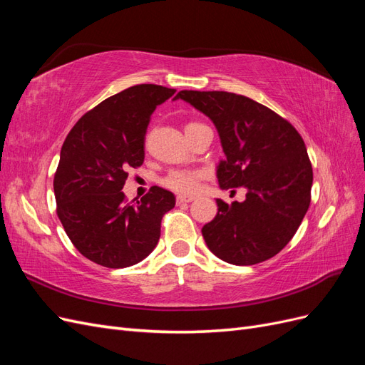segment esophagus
<instances>
[{
  "instance_id": "obj_1",
  "label": "esophagus",
  "mask_w": 365,
  "mask_h": 365,
  "mask_svg": "<svg viewBox=\"0 0 365 365\" xmlns=\"http://www.w3.org/2000/svg\"><path fill=\"white\" fill-rule=\"evenodd\" d=\"M195 200L193 196H185V195H180L176 196V204L181 205V204H187V202H192Z\"/></svg>"
}]
</instances>
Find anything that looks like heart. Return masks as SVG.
<instances>
[{
    "instance_id": "1",
    "label": "heart",
    "mask_w": 365,
    "mask_h": 365,
    "mask_svg": "<svg viewBox=\"0 0 365 365\" xmlns=\"http://www.w3.org/2000/svg\"><path fill=\"white\" fill-rule=\"evenodd\" d=\"M202 176L204 172L200 169H176L165 175L161 180V184L173 192L193 195L200 187Z\"/></svg>"
}]
</instances>
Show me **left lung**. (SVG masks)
I'll list each match as a JSON object with an SVG mask.
<instances>
[{
	"label": "left lung",
	"mask_w": 365,
	"mask_h": 365,
	"mask_svg": "<svg viewBox=\"0 0 365 365\" xmlns=\"http://www.w3.org/2000/svg\"><path fill=\"white\" fill-rule=\"evenodd\" d=\"M175 98L215 123L225 153L216 172L220 189H247L244 202L216 200L217 215L202 227L208 250L239 267L274 257L294 237L311 204L312 164L302 135L245 96L184 90Z\"/></svg>",
	"instance_id": "obj_1"
}]
</instances>
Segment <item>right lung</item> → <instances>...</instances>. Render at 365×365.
Listing matches in <instances>:
<instances>
[{"label": "right lung", "instance_id": "1", "mask_svg": "<svg viewBox=\"0 0 365 365\" xmlns=\"http://www.w3.org/2000/svg\"><path fill=\"white\" fill-rule=\"evenodd\" d=\"M176 90L141 83L88 111L65 138L54 196L65 233L82 256L106 268L132 267L157 247L172 192L152 187L140 201L121 192L130 168L145 161V135L155 108Z\"/></svg>", "mask_w": 365, "mask_h": 365}]
</instances>
